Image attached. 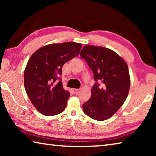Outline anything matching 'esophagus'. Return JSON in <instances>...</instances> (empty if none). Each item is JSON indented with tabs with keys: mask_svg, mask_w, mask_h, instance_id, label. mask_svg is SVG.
I'll return each instance as SVG.
<instances>
[{
	"mask_svg": "<svg viewBox=\"0 0 156 156\" xmlns=\"http://www.w3.org/2000/svg\"><path fill=\"white\" fill-rule=\"evenodd\" d=\"M72 91L74 94H78L79 92H80V89H73Z\"/></svg>",
	"mask_w": 156,
	"mask_h": 156,
	"instance_id": "1",
	"label": "esophagus"
}]
</instances>
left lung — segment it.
Segmentation results:
<instances>
[{
	"label": "left lung",
	"mask_w": 156,
	"mask_h": 156,
	"mask_svg": "<svg viewBox=\"0 0 156 156\" xmlns=\"http://www.w3.org/2000/svg\"><path fill=\"white\" fill-rule=\"evenodd\" d=\"M80 56L91 69L96 81L90 99L83 105V112L92 119H109L128 96L130 76L127 64L115 51L103 47L85 45Z\"/></svg>",
	"instance_id": "obj_1"
}]
</instances>
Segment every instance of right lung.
Masks as SVG:
<instances>
[{"label":"right lung","instance_id":"right-lung-1","mask_svg":"<svg viewBox=\"0 0 156 156\" xmlns=\"http://www.w3.org/2000/svg\"><path fill=\"white\" fill-rule=\"evenodd\" d=\"M82 44L67 42L49 44L31 55L24 72L26 93L34 107L44 115L59 114L65 110L70 94L63 89V65L77 56ZM57 79H59L58 83Z\"/></svg>","mask_w":156,"mask_h":156}]
</instances>
